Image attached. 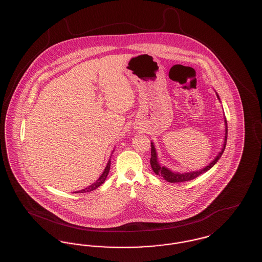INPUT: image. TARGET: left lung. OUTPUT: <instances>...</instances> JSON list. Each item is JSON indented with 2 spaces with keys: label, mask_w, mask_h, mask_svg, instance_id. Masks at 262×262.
<instances>
[{
  "label": "left lung",
  "mask_w": 262,
  "mask_h": 262,
  "mask_svg": "<svg viewBox=\"0 0 262 262\" xmlns=\"http://www.w3.org/2000/svg\"><path fill=\"white\" fill-rule=\"evenodd\" d=\"M217 97L219 98V96L217 95ZM225 125H226V133H225V141L224 145H223V148L221 150V152L217 155V157L212 161L208 166H206L205 168L201 169L200 171H195V172H190V173H184V174H181V173H174L172 172L171 170L165 168V167H161L159 165V163L157 161V154H156V151L154 148V145L153 143L151 142V158H150V165H151V168L153 170V172L158 176H161L163 177L166 181H168L169 183H183V182H187V181H190V180H193L195 179L196 177H199L201 174L207 172L209 169H211L212 167L217 163V161L220 159V157L222 156L223 152H224L225 147H226V143H227V137H228V125H227V120L225 118Z\"/></svg>",
  "instance_id": "1"
}]
</instances>
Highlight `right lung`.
Returning <instances> with one entry per match:
<instances>
[{"label": "right lung", "mask_w": 262, "mask_h": 262, "mask_svg": "<svg viewBox=\"0 0 262 262\" xmlns=\"http://www.w3.org/2000/svg\"><path fill=\"white\" fill-rule=\"evenodd\" d=\"M110 164H111V161L109 160V162L107 164V166H106V168H105L103 174L100 176L99 179H98L95 183H93L91 186H89V187L84 188V189H81V190H79V191H77V192H82V193H83V192H88V191L94 190V189H96L97 187H100V186L105 182L107 176L109 174V171H110Z\"/></svg>", "instance_id": "add662e5"}]
</instances>
